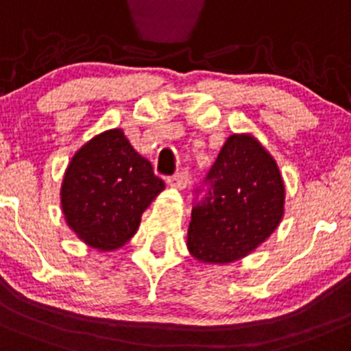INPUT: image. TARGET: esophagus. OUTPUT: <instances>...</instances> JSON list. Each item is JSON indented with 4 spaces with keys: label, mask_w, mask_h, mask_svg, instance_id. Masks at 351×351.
Returning a JSON list of instances; mask_svg holds the SVG:
<instances>
[{
    "label": "esophagus",
    "mask_w": 351,
    "mask_h": 351,
    "mask_svg": "<svg viewBox=\"0 0 351 351\" xmlns=\"http://www.w3.org/2000/svg\"><path fill=\"white\" fill-rule=\"evenodd\" d=\"M186 183H189V171L186 169H182V171L175 173L173 176H169L168 178V185L175 186V189H185Z\"/></svg>",
    "instance_id": "esophagus-1"
}]
</instances>
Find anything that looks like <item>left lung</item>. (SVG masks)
<instances>
[{"label":"left lung","instance_id":"8db88e82","mask_svg":"<svg viewBox=\"0 0 351 351\" xmlns=\"http://www.w3.org/2000/svg\"><path fill=\"white\" fill-rule=\"evenodd\" d=\"M190 252L209 264L245 257L283 216L285 185L269 152L248 135H231L193 189Z\"/></svg>","mask_w":351,"mask_h":351}]
</instances>
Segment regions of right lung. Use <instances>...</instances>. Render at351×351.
Instances as JSON below:
<instances>
[{"label": "right lung", "instance_id": "1", "mask_svg": "<svg viewBox=\"0 0 351 351\" xmlns=\"http://www.w3.org/2000/svg\"><path fill=\"white\" fill-rule=\"evenodd\" d=\"M165 189L152 165L121 130H108L73 156L61 186V206L75 233L99 250L127 243L151 200Z\"/></svg>", "mask_w": 351, "mask_h": 351}]
</instances>
